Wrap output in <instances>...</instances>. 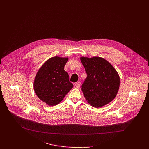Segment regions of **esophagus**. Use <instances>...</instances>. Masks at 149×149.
Instances as JSON below:
<instances>
[{
  "label": "esophagus",
  "mask_w": 149,
  "mask_h": 149,
  "mask_svg": "<svg viewBox=\"0 0 149 149\" xmlns=\"http://www.w3.org/2000/svg\"><path fill=\"white\" fill-rule=\"evenodd\" d=\"M80 84H81L80 82V81H78V82H77V83H75V86L77 87V88H79V87H80Z\"/></svg>",
  "instance_id": "34e87169"
}]
</instances>
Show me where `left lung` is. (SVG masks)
Returning a JSON list of instances; mask_svg holds the SVG:
<instances>
[{"label": "left lung", "mask_w": 149, "mask_h": 149, "mask_svg": "<svg viewBox=\"0 0 149 149\" xmlns=\"http://www.w3.org/2000/svg\"><path fill=\"white\" fill-rule=\"evenodd\" d=\"M87 77L81 90L88 103L94 107H102L116 97L120 85L119 76L106 60L94 57H80Z\"/></svg>", "instance_id": "left-lung-1"}]
</instances>
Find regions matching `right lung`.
<instances>
[{"label": "right lung", "mask_w": 149, "mask_h": 149, "mask_svg": "<svg viewBox=\"0 0 149 149\" xmlns=\"http://www.w3.org/2000/svg\"><path fill=\"white\" fill-rule=\"evenodd\" d=\"M68 60V57H52L43 64L36 76L35 93L49 106L58 104L73 86L64 70Z\"/></svg>", "instance_id": "right-lung-1"}]
</instances>
